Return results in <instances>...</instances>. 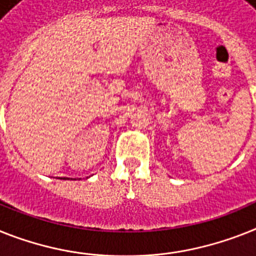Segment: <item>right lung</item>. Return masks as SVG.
Returning a JSON list of instances; mask_svg holds the SVG:
<instances>
[{"mask_svg":"<svg viewBox=\"0 0 256 256\" xmlns=\"http://www.w3.org/2000/svg\"><path fill=\"white\" fill-rule=\"evenodd\" d=\"M64 180H65V178H64Z\"/></svg>","mask_w":256,"mask_h":256,"instance_id":"add662e5","label":"right lung"}]
</instances>
